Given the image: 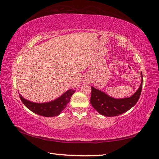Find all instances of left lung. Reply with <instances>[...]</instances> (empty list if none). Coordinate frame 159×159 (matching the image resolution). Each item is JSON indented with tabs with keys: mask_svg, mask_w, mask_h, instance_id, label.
<instances>
[{
	"mask_svg": "<svg viewBox=\"0 0 159 159\" xmlns=\"http://www.w3.org/2000/svg\"><path fill=\"white\" fill-rule=\"evenodd\" d=\"M141 75V84L139 89L131 96L124 98H115L91 86V103L100 114L111 117L120 115L136 105L141 93L143 84V75Z\"/></svg>",
	"mask_w": 159,
	"mask_h": 159,
	"instance_id": "obj_1",
	"label": "left lung"
}]
</instances>
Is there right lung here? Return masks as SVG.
<instances>
[{
    "instance_id": "1",
    "label": "right lung",
    "mask_w": 159,
    "mask_h": 159,
    "mask_svg": "<svg viewBox=\"0 0 159 159\" xmlns=\"http://www.w3.org/2000/svg\"><path fill=\"white\" fill-rule=\"evenodd\" d=\"M75 91L68 90L64 93L55 100L46 103H34L23 98L19 94L20 100L26 107L32 112L45 117H53L61 114L63 110L67 106L70 99Z\"/></svg>"
}]
</instances>
